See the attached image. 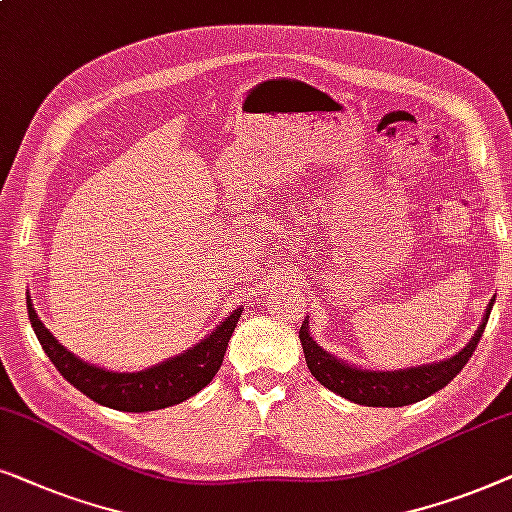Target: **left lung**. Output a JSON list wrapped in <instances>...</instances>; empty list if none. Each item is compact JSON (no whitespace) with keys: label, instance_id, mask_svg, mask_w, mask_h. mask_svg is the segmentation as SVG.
<instances>
[{"label":"left lung","instance_id":"left-lung-1","mask_svg":"<svg viewBox=\"0 0 512 512\" xmlns=\"http://www.w3.org/2000/svg\"><path fill=\"white\" fill-rule=\"evenodd\" d=\"M494 302L487 306V316L482 320L480 330L470 339L466 349L456 353V356L442 360V363L410 367V370H395V372H374L360 370L344 360L330 356L325 349L313 342L309 335V320H304L299 327V342H302L306 367H309L313 377L330 391H335L351 403L367 405V407H403L419 403L428 395L438 393L445 388L456 374H459L473 356L475 346L480 344L482 332H485L489 313H492Z\"/></svg>","mask_w":512,"mask_h":512}]
</instances>
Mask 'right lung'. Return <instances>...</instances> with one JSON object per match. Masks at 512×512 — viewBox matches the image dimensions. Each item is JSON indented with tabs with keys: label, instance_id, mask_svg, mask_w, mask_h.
<instances>
[{
	"label": "right lung",
	"instance_id": "right-lung-1",
	"mask_svg": "<svg viewBox=\"0 0 512 512\" xmlns=\"http://www.w3.org/2000/svg\"><path fill=\"white\" fill-rule=\"evenodd\" d=\"M27 316H30L34 335H37L51 363L56 365V370L74 388H79L86 398L119 412H152L185 403L187 398H192L213 381L224 360V353H227L231 332L236 330L238 318H241V309L231 313L215 332H210V337L196 344L194 349L133 374L107 372L79 360L46 330L32 309L30 297H27Z\"/></svg>",
	"mask_w": 512,
	"mask_h": 512
}]
</instances>
